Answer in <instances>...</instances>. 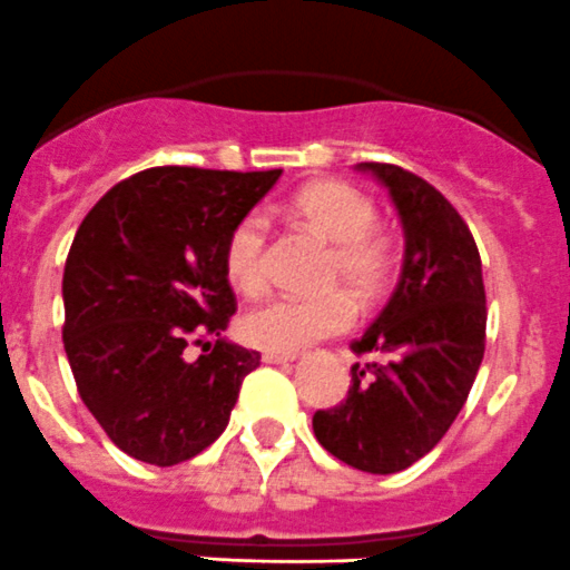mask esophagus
Instances as JSON below:
<instances>
[{
  "instance_id": "obj_1",
  "label": "esophagus",
  "mask_w": 570,
  "mask_h": 570,
  "mask_svg": "<svg viewBox=\"0 0 570 570\" xmlns=\"http://www.w3.org/2000/svg\"><path fill=\"white\" fill-rule=\"evenodd\" d=\"M265 363H291L296 361V352H263Z\"/></svg>"
}]
</instances>
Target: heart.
Listing matches in <instances>:
<instances>
[{
  "mask_svg": "<svg viewBox=\"0 0 570 570\" xmlns=\"http://www.w3.org/2000/svg\"><path fill=\"white\" fill-rule=\"evenodd\" d=\"M291 209L302 224L333 243L327 285L350 287L355 299L366 305L386 294L397 274V243L392 232L375 224L377 207L370 195L352 184L324 178L302 187ZM265 252L268 220L259 213L243 215L224 240V276L237 294L259 296L265 291ZM348 295L335 288L311 299L279 296L265 302L240 318V338L265 352H299L350 327L355 302Z\"/></svg>",
  "mask_w": 570,
  "mask_h": 570,
  "instance_id": "obj_1",
  "label": "heart"
}]
</instances>
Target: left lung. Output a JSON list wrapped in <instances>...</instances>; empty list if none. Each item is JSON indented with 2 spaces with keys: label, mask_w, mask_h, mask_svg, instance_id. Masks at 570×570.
<instances>
[{
  "label": "left lung",
  "mask_w": 570,
  "mask_h": 570,
  "mask_svg": "<svg viewBox=\"0 0 570 570\" xmlns=\"http://www.w3.org/2000/svg\"><path fill=\"white\" fill-rule=\"evenodd\" d=\"M392 195L405 232L397 288L372 327L352 341L344 403L313 414L327 453L363 473H400L436 448L479 375L487 294L473 235L453 204L414 173L361 161Z\"/></svg>",
  "instance_id": "obj_1"
}]
</instances>
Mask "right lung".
<instances>
[{"mask_svg":"<svg viewBox=\"0 0 570 570\" xmlns=\"http://www.w3.org/2000/svg\"><path fill=\"white\" fill-rule=\"evenodd\" d=\"M279 176L150 167L114 184L78 226L63 350L83 405L128 456L170 468L229 425L259 352L220 338L237 311L224 240ZM189 345L205 352L189 358Z\"/></svg>","mask_w":570,"mask_h":570,"instance_id":"obj_1","label":"right lung"}]
</instances>
